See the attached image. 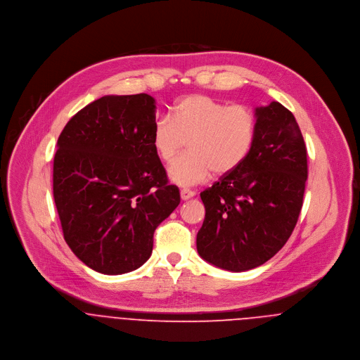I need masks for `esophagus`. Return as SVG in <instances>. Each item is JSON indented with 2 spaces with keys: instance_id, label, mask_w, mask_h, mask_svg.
I'll list each match as a JSON object with an SVG mask.
<instances>
[{
  "instance_id": "esophagus-1",
  "label": "esophagus",
  "mask_w": 360,
  "mask_h": 360,
  "mask_svg": "<svg viewBox=\"0 0 360 360\" xmlns=\"http://www.w3.org/2000/svg\"><path fill=\"white\" fill-rule=\"evenodd\" d=\"M180 195H181V200L183 201H187V200H190V198H193L194 195H195V193L194 191H191V190H187V188H183L181 191H180Z\"/></svg>"
}]
</instances>
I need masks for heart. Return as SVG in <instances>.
Returning a JSON list of instances; mask_svg holds the SVG:
<instances>
[{
	"label": "heart",
	"instance_id": "1",
	"mask_svg": "<svg viewBox=\"0 0 360 360\" xmlns=\"http://www.w3.org/2000/svg\"><path fill=\"white\" fill-rule=\"evenodd\" d=\"M257 117L244 105H229L207 96H188L173 105L172 115L155 122L153 146L159 159L173 162L188 143V153L169 169L173 183L184 187L206 181L212 172L224 176L238 169L252 150Z\"/></svg>",
	"mask_w": 360,
	"mask_h": 360
}]
</instances>
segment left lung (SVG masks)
Instances as JSON below:
<instances>
[{"label":"left lung","mask_w":360,"mask_h":360,"mask_svg":"<svg viewBox=\"0 0 360 360\" xmlns=\"http://www.w3.org/2000/svg\"><path fill=\"white\" fill-rule=\"evenodd\" d=\"M252 150L234 172L201 193L205 219L198 254L245 271L274 257L298 221L308 179L307 147L294 115L277 101L255 109Z\"/></svg>","instance_id":"8db88e82"}]
</instances>
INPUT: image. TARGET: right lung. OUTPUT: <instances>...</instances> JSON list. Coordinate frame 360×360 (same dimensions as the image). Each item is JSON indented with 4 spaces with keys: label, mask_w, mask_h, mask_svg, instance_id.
<instances>
[{
    "label": "right lung",
    "mask_w": 360,
    "mask_h": 360,
    "mask_svg": "<svg viewBox=\"0 0 360 360\" xmlns=\"http://www.w3.org/2000/svg\"><path fill=\"white\" fill-rule=\"evenodd\" d=\"M155 108L148 94L105 96L58 139L52 187L63 238L103 274L144 264L155 229L180 204L153 146Z\"/></svg>",
    "instance_id": "obj_1"
}]
</instances>
